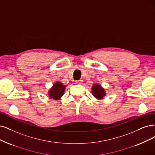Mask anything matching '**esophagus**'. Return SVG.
Returning <instances> with one entry per match:
<instances>
[{
    "label": "esophagus",
    "instance_id": "esophagus-1",
    "mask_svg": "<svg viewBox=\"0 0 155 155\" xmlns=\"http://www.w3.org/2000/svg\"><path fill=\"white\" fill-rule=\"evenodd\" d=\"M82 82V80H80V81H74V84H81Z\"/></svg>",
    "mask_w": 155,
    "mask_h": 155
}]
</instances>
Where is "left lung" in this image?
I'll return each mask as SVG.
<instances>
[{
	"instance_id": "8db88e82",
	"label": "left lung",
	"mask_w": 155,
	"mask_h": 155,
	"mask_svg": "<svg viewBox=\"0 0 155 155\" xmlns=\"http://www.w3.org/2000/svg\"><path fill=\"white\" fill-rule=\"evenodd\" d=\"M92 93L94 97L96 98L101 99L103 97L105 96V93L104 89L101 87V85H94L92 87Z\"/></svg>"
}]
</instances>
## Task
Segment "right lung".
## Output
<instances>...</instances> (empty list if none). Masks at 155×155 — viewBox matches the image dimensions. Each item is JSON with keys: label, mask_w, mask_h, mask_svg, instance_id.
I'll return each instance as SVG.
<instances>
[{"label": "right lung", "mask_w": 155, "mask_h": 155, "mask_svg": "<svg viewBox=\"0 0 155 155\" xmlns=\"http://www.w3.org/2000/svg\"><path fill=\"white\" fill-rule=\"evenodd\" d=\"M65 88V85L59 82H57V83L54 84L52 88L49 91L50 98L54 100L60 99L61 97L64 94Z\"/></svg>", "instance_id": "obj_1"}]
</instances>
